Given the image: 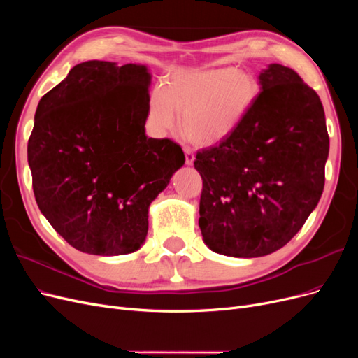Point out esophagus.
<instances>
[{"instance_id":"34e87169","label":"esophagus","mask_w":358,"mask_h":358,"mask_svg":"<svg viewBox=\"0 0 358 358\" xmlns=\"http://www.w3.org/2000/svg\"><path fill=\"white\" fill-rule=\"evenodd\" d=\"M183 150H185V162H187L188 166H191L192 162H194V159H196V155H194L192 149L189 146H185V148H183Z\"/></svg>"}]
</instances>
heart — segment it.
<instances>
[{"instance_id":"1","label":"heart","mask_w":358,"mask_h":358,"mask_svg":"<svg viewBox=\"0 0 358 358\" xmlns=\"http://www.w3.org/2000/svg\"><path fill=\"white\" fill-rule=\"evenodd\" d=\"M258 94V79L245 69L182 70L150 92L148 119L157 133H167L182 113V133L197 145H213L241 125Z\"/></svg>"}]
</instances>
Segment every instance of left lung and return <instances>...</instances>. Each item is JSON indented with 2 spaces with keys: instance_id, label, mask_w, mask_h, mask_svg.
<instances>
[{
  "instance_id": "8db88e82",
  "label": "left lung",
  "mask_w": 358,
  "mask_h": 358,
  "mask_svg": "<svg viewBox=\"0 0 358 358\" xmlns=\"http://www.w3.org/2000/svg\"><path fill=\"white\" fill-rule=\"evenodd\" d=\"M241 125L196 155L203 179L199 225L212 251L263 257L297 234L326 180L329 133L318 94L280 64Z\"/></svg>"
}]
</instances>
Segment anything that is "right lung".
Segmentation results:
<instances>
[{"label":"right lung","mask_w":358,"mask_h":358,"mask_svg":"<svg viewBox=\"0 0 358 358\" xmlns=\"http://www.w3.org/2000/svg\"><path fill=\"white\" fill-rule=\"evenodd\" d=\"M149 83L145 66L86 61L37 106L28 140L36 201L82 252L137 251L149 204L185 162L173 140L145 134Z\"/></svg>","instance_id":"1"}]
</instances>
